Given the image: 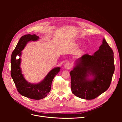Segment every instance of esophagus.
<instances>
[{"label":"esophagus","mask_w":122,"mask_h":122,"mask_svg":"<svg viewBox=\"0 0 122 122\" xmlns=\"http://www.w3.org/2000/svg\"><path fill=\"white\" fill-rule=\"evenodd\" d=\"M72 66H71V64L70 63V62H66V63H65V64L64 65V67L66 69H70V68H71Z\"/></svg>","instance_id":"34e87169"}]
</instances>
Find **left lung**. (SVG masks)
Segmentation results:
<instances>
[{"instance_id": "8db88e82", "label": "left lung", "mask_w": 122, "mask_h": 122, "mask_svg": "<svg viewBox=\"0 0 122 122\" xmlns=\"http://www.w3.org/2000/svg\"><path fill=\"white\" fill-rule=\"evenodd\" d=\"M114 69L113 50L104 39L94 55L84 54L76 61L70 73L73 94L86 100L97 98L109 88ZM89 75L94 76L93 80L88 79Z\"/></svg>"}]
</instances>
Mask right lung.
<instances>
[{
  "mask_svg": "<svg viewBox=\"0 0 122 122\" xmlns=\"http://www.w3.org/2000/svg\"><path fill=\"white\" fill-rule=\"evenodd\" d=\"M39 37L36 35H26L22 36L11 55L10 75L15 84L18 92L24 97L35 100L46 97L49 94L51 84L55 76L60 72V68L53 69L48 73L42 81L38 84H31L26 81L20 68L21 51L28 42L37 41Z\"/></svg>",
  "mask_w": 122,
  "mask_h": 122,
  "instance_id": "right-lung-1",
  "label": "right lung"
}]
</instances>
